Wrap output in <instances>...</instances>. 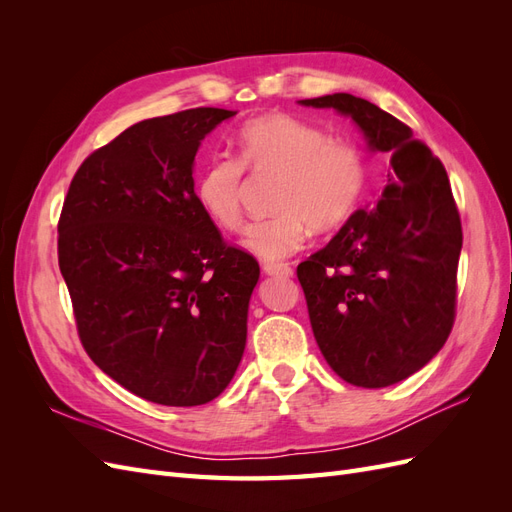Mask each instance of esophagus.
<instances>
[{
  "mask_svg": "<svg viewBox=\"0 0 512 512\" xmlns=\"http://www.w3.org/2000/svg\"><path fill=\"white\" fill-rule=\"evenodd\" d=\"M262 271H265L267 275H282V277L292 275V269L288 265H284V262H265V265H262Z\"/></svg>",
  "mask_w": 512,
  "mask_h": 512,
  "instance_id": "esophagus-1",
  "label": "esophagus"
}]
</instances>
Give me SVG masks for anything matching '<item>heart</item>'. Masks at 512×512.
I'll return each instance as SVG.
<instances>
[{
  "label": "heart",
  "instance_id": "obj_1",
  "mask_svg": "<svg viewBox=\"0 0 512 512\" xmlns=\"http://www.w3.org/2000/svg\"><path fill=\"white\" fill-rule=\"evenodd\" d=\"M239 149L243 163L218 153L203 164L194 196L211 224L232 232L243 224V164L280 173L275 196L280 213L254 222L241 241L260 260L288 258L305 245L309 230L344 226L361 205L367 179L361 151L333 141L312 123L282 113L252 119L239 132Z\"/></svg>",
  "mask_w": 512,
  "mask_h": 512
}]
</instances>
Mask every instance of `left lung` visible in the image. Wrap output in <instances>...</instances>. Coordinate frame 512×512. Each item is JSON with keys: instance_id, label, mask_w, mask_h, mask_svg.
<instances>
[{"instance_id": "1", "label": "left lung", "mask_w": 512, "mask_h": 512, "mask_svg": "<svg viewBox=\"0 0 512 512\" xmlns=\"http://www.w3.org/2000/svg\"><path fill=\"white\" fill-rule=\"evenodd\" d=\"M348 117L389 158L378 200L297 267L318 348L339 378L382 389L423 369L455 320L461 222L442 162L412 130L350 94L299 100Z\"/></svg>"}]
</instances>
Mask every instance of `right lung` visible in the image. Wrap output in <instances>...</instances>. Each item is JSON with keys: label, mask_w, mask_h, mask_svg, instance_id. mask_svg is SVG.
<instances>
[{"label": "right lung", "mask_w": 512, "mask_h": 512, "mask_svg": "<svg viewBox=\"0 0 512 512\" xmlns=\"http://www.w3.org/2000/svg\"><path fill=\"white\" fill-rule=\"evenodd\" d=\"M237 111L138 121L76 170L59 218V269L87 354L123 389L203 406L230 384L247 339L258 262L194 196L205 136Z\"/></svg>", "instance_id": "obj_1"}]
</instances>
